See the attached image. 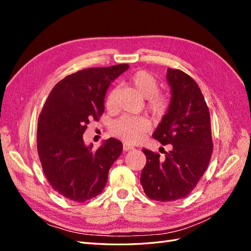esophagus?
I'll return each mask as SVG.
<instances>
[{
    "label": "esophagus",
    "mask_w": 251,
    "mask_h": 251,
    "mask_svg": "<svg viewBox=\"0 0 251 251\" xmlns=\"http://www.w3.org/2000/svg\"><path fill=\"white\" fill-rule=\"evenodd\" d=\"M134 148L132 147V146H130V144H127V143H124V151H131V150H133Z\"/></svg>",
    "instance_id": "34e87169"
}]
</instances>
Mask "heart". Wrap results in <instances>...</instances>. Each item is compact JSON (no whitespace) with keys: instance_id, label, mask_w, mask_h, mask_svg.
<instances>
[{"instance_id":"heart-1","label":"heart","mask_w":251,"mask_h":251,"mask_svg":"<svg viewBox=\"0 0 251 251\" xmlns=\"http://www.w3.org/2000/svg\"><path fill=\"white\" fill-rule=\"evenodd\" d=\"M130 86L148 100V109L156 116H160L168 107L166 98L158 92V80L148 71H137L128 78ZM105 107L114 112L117 109V92L111 90L105 98ZM151 128L150 120L144 116H124L111 126V133L126 143L135 144L142 140L144 134Z\"/></svg>"}]
</instances>
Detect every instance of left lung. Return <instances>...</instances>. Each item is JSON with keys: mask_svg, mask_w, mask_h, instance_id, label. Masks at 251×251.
<instances>
[{"mask_svg": "<svg viewBox=\"0 0 251 251\" xmlns=\"http://www.w3.org/2000/svg\"><path fill=\"white\" fill-rule=\"evenodd\" d=\"M171 101L153 137L172 151L159 154L143 149L147 157L140 183L150 199L170 202L185 198L206 171L212 154L210 116L197 82L169 68Z\"/></svg>", "mask_w": 251, "mask_h": 251, "instance_id": "8db88e82", "label": "left lung"}]
</instances>
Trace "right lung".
<instances>
[{"mask_svg":"<svg viewBox=\"0 0 251 251\" xmlns=\"http://www.w3.org/2000/svg\"><path fill=\"white\" fill-rule=\"evenodd\" d=\"M128 65L90 68L68 75L52 89L37 124V151L52 188L65 198L85 202L100 195L107 184L109 170L123 151L116 138L104 140L93 151L82 135L91 120L104 111V97L111 82Z\"/></svg>","mask_w":251,"mask_h":251,"instance_id":"add662e5","label":"right lung"}]
</instances>
